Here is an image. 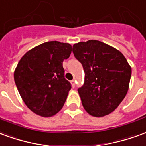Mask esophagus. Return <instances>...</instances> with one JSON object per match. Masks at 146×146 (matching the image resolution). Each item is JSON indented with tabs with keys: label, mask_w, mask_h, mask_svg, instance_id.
<instances>
[{
	"label": "esophagus",
	"mask_w": 146,
	"mask_h": 146,
	"mask_svg": "<svg viewBox=\"0 0 146 146\" xmlns=\"http://www.w3.org/2000/svg\"><path fill=\"white\" fill-rule=\"evenodd\" d=\"M71 84H72V86H73V88L75 87V80H73L71 81Z\"/></svg>",
	"instance_id": "esophagus-1"
}]
</instances>
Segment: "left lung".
I'll return each mask as SVG.
<instances>
[{"instance_id":"1","label":"left lung","mask_w":146,"mask_h":146,"mask_svg":"<svg viewBox=\"0 0 146 146\" xmlns=\"http://www.w3.org/2000/svg\"><path fill=\"white\" fill-rule=\"evenodd\" d=\"M73 52L85 73L78 89L84 110L95 117L109 115L125 98L131 67L120 51L95 40L75 44Z\"/></svg>"}]
</instances>
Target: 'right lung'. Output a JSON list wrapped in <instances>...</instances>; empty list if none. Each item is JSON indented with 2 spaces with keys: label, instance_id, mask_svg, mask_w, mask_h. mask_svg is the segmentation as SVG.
I'll use <instances>...</instances> for the list:
<instances>
[{
  "label": "right lung",
  "instance_id": "right-lung-1",
  "mask_svg": "<svg viewBox=\"0 0 146 146\" xmlns=\"http://www.w3.org/2000/svg\"><path fill=\"white\" fill-rule=\"evenodd\" d=\"M71 51L70 44L45 42L27 51L19 62L15 82L24 103L36 115L50 117L63 107L71 84L65 79L62 62Z\"/></svg>",
  "mask_w": 146,
  "mask_h": 146
}]
</instances>
